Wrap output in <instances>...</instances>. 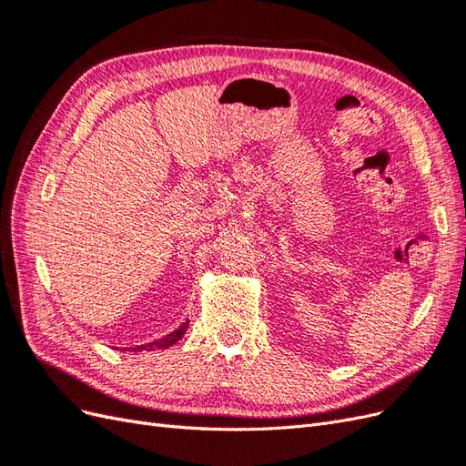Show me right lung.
Returning a JSON list of instances; mask_svg holds the SVG:
<instances>
[{
  "instance_id": "right-lung-1",
  "label": "right lung",
  "mask_w": 466,
  "mask_h": 466,
  "mask_svg": "<svg viewBox=\"0 0 466 466\" xmlns=\"http://www.w3.org/2000/svg\"><path fill=\"white\" fill-rule=\"evenodd\" d=\"M187 327H188V322H182L177 330H173L171 334H167L165 338H161V340L149 342V344H146V346H137V348H132V350H134V351H139V350H155V348H168V346H173V344H177V342L180 340L182 334L187 332Z\"/></svg>"
}]
</instances>
